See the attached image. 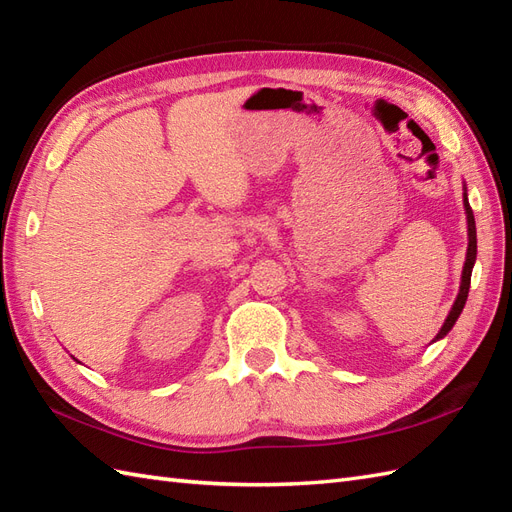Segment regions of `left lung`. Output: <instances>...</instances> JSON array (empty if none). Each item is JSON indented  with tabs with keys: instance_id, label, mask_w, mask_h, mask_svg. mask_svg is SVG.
Here are the masks:
<instances>
[{
	"instance_id": "8db88e82",
	"label": "left lung",
	"mask_w": 512,
	"mask_h": 512,
	"mask_svg": "<svg viewBox=\"0 0 512 512\" xmlns=\"http://www.w3.org/2000/svg\"><path fill=\"white\" fill-rule=\"evenodd\" d=\"M462 205H465V213H467V235H469V244H467V257H465V266H462V277H460V290H458V296L454 305H451V310L445 318V323L441 327V331H438L436 340L445 338L451 327L456 325V320L462 312V307H465L467 303V296H469V285H471V270H473V264H475V255H478V235H475V218H473V211L469 207V198H467V187H465V194H462Z\"/></svg>"
}]
</instances>
